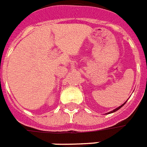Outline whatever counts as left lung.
Wrapping results in <instances>:
<instances>
[{
	"mask_svg": "<svg viewBox=\"0 0 147 147\" xmlns=\"http://www.w3.org/2000/svg\"><path fill=\"white\" fill-rule=\"evenodd\" d=\"M125 103H123V104H122V105H121V106H120V107H117V108H116V109H114V110H113V111H111V112H109V113H108V114H110V113H115V112H116V111H117V110H119V109H120V108H121V107H123L124 105H125Z\"/></svg>",
	"mask_w": 147,
	"mask_h": 147,
	"instance_id": "left-lung-1",
	"label": "left lung"
}]
</instances>
